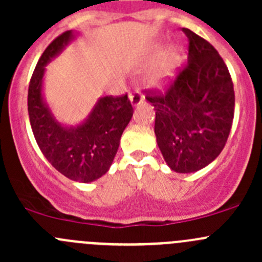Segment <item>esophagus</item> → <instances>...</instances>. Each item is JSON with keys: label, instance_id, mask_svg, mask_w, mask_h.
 <instances>
[{"label": "esophagus", "instance_id": "obj_1", "mask_svg": "<svg viewBox=\"0 0 262 262\" xmlns=\"http://www.w3.org/2000/svg\"><path fill=\"white\" fill-rule=\"evenodd\" d=\"M129 97H130V102L133 106H138V105L141 104L144 99V96L141 94V91H139V90H136L133 94H130V96Z\"/></svg>", "mask_w": 262, "mask_h": 262}]
</instances>
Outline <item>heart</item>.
Wrapping results in <instances>:
<instances>
[{"mask_svg": "<svg viewBox=\"0 0 262 262\" xmlns=\"http://www.w3.org/2000/svg\"><path fill=\"white\" fill-rule=\"evenodd\" d=\"M176 60H178V50L173 48L168 49L167 52L165 53V55H163L160 67H158L155 76H153V81H155L156 83H158V82L170 77V76L172 75V70Z\"/></svg>", "mask_w": 262, "mask_h": 262, "instance_id": "heart-1", "label": "heart"}]
</instances>
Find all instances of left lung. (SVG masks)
Instances as JSON below:
<instances>
[{
  "mask_svg": "<svg viewBox=\"0 0 262 262\" xmlns=\"http://www.w3.org/2000/svg\"><path fill=\"white\" fill-rule=\"evenodd\" d=\"M189 40L187 63L166 91L147 90L155 106L157 144L171 170L195 172L209 165L228 139L234 90L226 63L209 41L182 28Z\"/></svg>",
  "mask_w": 262,
  "mask_h": 262,
  "instance_id": "obj_1",
  "label": "left lung"
}]
</instances>
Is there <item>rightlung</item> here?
I'll return each mask as SVG.
<instances>
[{
    "label": "right lung",
    "mask_w": 262,
    "mask_h": 262,
    "mask_svg": "<svg viewBox=\"0 0 262 262\" xmlns=\"http://www.w3.org/2000/svg\"><path fill=\"white\" fill-rule=\"evenodd\" d=\"M72 36V31L60 34L41 54L29 83L28 112L36 143L50 165L71 180L91 182L112 166L133 106L126 94L110 95L99 100L89 119L77 128H66L55 120L43 102L41 82L47 63Z\"/></svg>",
    "instance_id": "obj_1"
}]
</instances>
